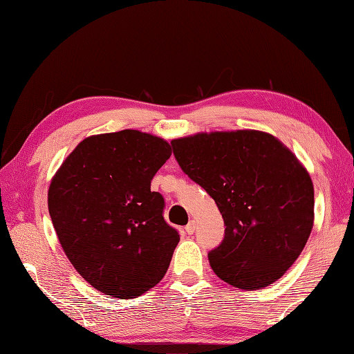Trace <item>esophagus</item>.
Masks as SVG:
<instances>
[{
    "label": "esophagus",
    "mask_w": 354,
    "mask_h": 354,
    "mask_svg": "<svg viewBox=\"0 0 354 354\" xmlns=\"http://www.w3.org/2000/svg\"><path fill=\"white\" fill-rule=\"evenodd\" d=\"M195 229H197V224H195V221L192 219V221H189V224L186 225V233L187 234H192L195 232Z\"/></svg>",
    "instance_id": "34e87169"
}]
</instances>
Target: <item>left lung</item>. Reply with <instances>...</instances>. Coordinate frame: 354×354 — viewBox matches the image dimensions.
Wrapping results in <instances>:
<instances>
[{"mask_svg": "<svg viewBox=\"0 0 354 354\" xmlns=\"http://www.w3.org/2000/svg\"><path fill=\"white\" fill-rule=\"evenodd\" d=\"M171 145L180 168L223 215L224 241L209 253L214 272L245 290L277 281L313 227V183L303 163L261 130L201 131Z\"/></svg>", "mask_w": 354, "mask_h": 354, "instance_id": "8db88e82", "label": "left lung"}]
</instances>
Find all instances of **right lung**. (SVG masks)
I'll return each instance as SVG.
<instances>
[{
    "label": "right lung",
    "instance_id": "1",
    "mask_svg": "<svg viewBox=\"0 0 354 354\" xmlns=\"http://www.w3.org/2000/svg\"><path fill=\"white\" fill-rule=\"evenodd\" d=\"M167 140L139 130L83 139L54 174L48 210L69 262L104 295L131 300L156 286L180 241L151 180Z\"/></svg>",
    "mask_w": 354,
    "mask_h": 354
}]
</instances>
